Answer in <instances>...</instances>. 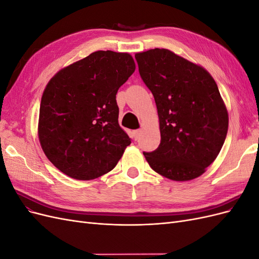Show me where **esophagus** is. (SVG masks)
<instances>
[{
  "instance_id": "obj_1",
  "label": "esophagus",
  "mask_w": 259,
  "mask_h": 259,
  "mask_svg": "<svg viewBox=\"0 0 259 259\" xmlns=\"http://www.w3.org/2000/svg\"><path fill=\"white\" fill-rule=\"evenodd\" d=\"M140 135H142V131H140V130L133 131V138H134L135 140H138Z\"/></svg>"
}]
</instances>
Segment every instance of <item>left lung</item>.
<instances>
[{
    "label": "left lung",
    "instance_id": "obj_1",
    "mask_svg": "<svg viewBox=\"0 0 259 259\" xmlns=\"http://www.w3.org/2000/svg\"><path fill=\"white\" fill-rule=\"evenodd\" d=\"M139 74L158 109L161 143L144 152L156 173L176 182L201 176L228 132V111L206 70L165 49L137 53Z\"/></svg>",
    "mask_w": 259,
    "mask_h": 259
}]
</instances>
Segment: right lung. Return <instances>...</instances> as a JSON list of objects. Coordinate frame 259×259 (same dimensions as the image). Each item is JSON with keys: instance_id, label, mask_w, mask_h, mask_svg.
I'll return each instance as SVG.
<instances>
[{"instance_id": "1", "label": "right lung", "mask_w": 259, "mask_h": 259, "mask_svg": "<svg viewBox=\"0 0 259 259\" xmlns=\"http://www.w3.org/2000/svg\"><path fill=\"white\" fill-rule=\"evenodd\" d=\"M128 53L94 52L55 74L43 92L37 134L48 159L77 180L112 170L131 138L115 95L135 71Z\"/></svg>"}]
</instances>
